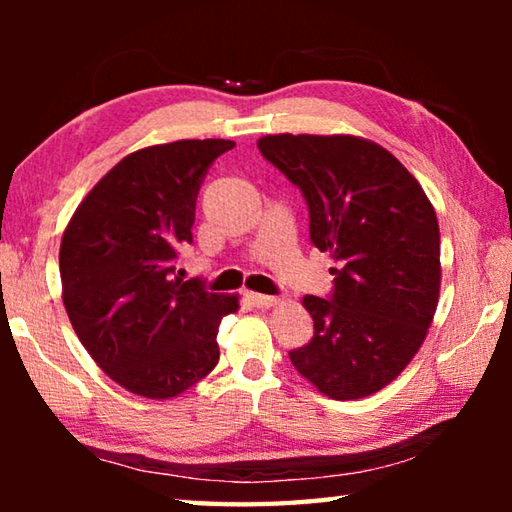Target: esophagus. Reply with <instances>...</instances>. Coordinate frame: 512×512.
Wrapping results in <instances>:
<instances>
[{
  "instance_id": "esophagus-1",
  "label": "esophagus",
  "mask_w": 512,
  "mask_h": 512,
  "mask_svg": "<svg viewBox=\"0 0 512 512\" xmlns=\"http://www.w3.org/2000/svg\"><path fill=\"white\" fill-rule=\"evenodd\" d=\"M246 298H248V302L250 305H255V307H262V309H268V307H275V305H280V298H275V296H264V293H246Z\"/></svg>"
}]
</instances>
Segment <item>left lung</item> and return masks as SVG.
<instances>
[{
    "instance_id": "obj_1",
    "label": "left lung",
    "mask_w": 512,
    "mask_h": 512,
    "mask_svg": "<svg viewBox=\"0 0 512 512\" xmlns=\"http://www.w3.org/2000/svg\"><path fill=\"white\" fill-rule=\"evenodd\" d=\"M309 205V235L329 253L334 296H305L314 339L291 363L332 400L391 384L422 348L440 298L436 210L413 173L357 135H264L257 140Z\"/></svg>"
}]
</instances>
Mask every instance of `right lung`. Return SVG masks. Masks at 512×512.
<instances>
[{"label":"right lung","mask_w":512,"mask_h":512,"mask_svg":"<svg viewBox=\"0 0 512 512\" xmlns=\"http://www.w3.org/2000/svg\"><path fill=\"white\" fill-rule=\"evenodd\" d=\"M230 140H178L128 153L69 219L60 282L69 323L94 363L128 393L171 400L219 361V325L239 296L176 275L192 244L203 176Z\"/></svg>","instance_id":"obj_1"}]
</instances>
